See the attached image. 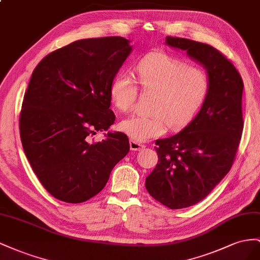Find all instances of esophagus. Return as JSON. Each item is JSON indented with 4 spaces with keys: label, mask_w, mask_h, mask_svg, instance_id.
Here are the masks:
<instances>
[{
    "label": "esophagus",
    "mask_w": 260,
    "mask_h": 260,
    "mask_svg": "<svg viewBox=\"0 0 260 260\" xmlns=\"http://www.w3.org/2000/svg\"><path fill=\"white\" fill-rule=\"evenodd\" d=\"M129 147H131V150H134V151H140L143 150L145 148V145L140 144L135 142V140H129Z\"/></svg>",
    "instance_id": "esophagus-1"
}]
</instances>
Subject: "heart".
<instances>
[{
  "label": "heart",
  "instance_id": "heart-1",
  "mask_svg": "<svg viewBox=\"0 0 260 260\" xmlns=\"http://www.w3.org/2000/svg\"><path fill=\"white\" fill-rule=\"evenodd\" d=\"M144 91L154 92L150 115H133L120 123V129L137 143L163 135L167 126L180 129L187 125L203 106L210 89L207 72L188 66L166 53L147 55L136 66ZM137 87L129 74L118 71L111 81L110 100L120 112H128L137 97Z\"/></svg>",
  "mask_w": 260,
  "mask_h": 260
}]
</instances>
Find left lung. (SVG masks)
Listing matches in <instances>:
<instances>
[{"mask_svg":"<svg viewBox=\"0 0 260 260\" xmlns=\"http://www.w3.org/2000/svg\"><path fill=\"white\" fill-rule=\"evenodd\" d=\"M166 44L185 51L210 78L197 115L169 138L155 140L158 165L146 188L170 209L192 206L216 187L231 169L243 132V80L235 66L209 44L167 37Z\"/></svg>","mask_w":260,"mask_h":260,"instance_id":"8db88e82","label":"left lung"}]
</instances>
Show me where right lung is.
Returning <instances> with one entry per match:
<instances>
[{
	"instance_id": "1",
	"label": "right lung",
	"mask_w": 260,
	"mask_h": 260,
	"mask_svg": "<svg viewBox=\"0 0 260 260\" xmlns=\"http://www.w3.org/2000/svg\"><path fill=\"white\" fill-rule=\"evenodd\" d=\"M122 37L74 41L42 58L32 72L19 118L21 144L43 187L78 204L106 186L111 171L129 151L115 121L109 89L133 47Z\"/></svg>"
}]
</instances>
